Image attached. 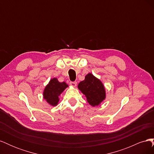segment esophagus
Listing matches in <instances>:
<instances>
[{
    "mask_svg": "<svg viewBox=\"0 0 154 154\" xmlns=\"http://www.w3.org/2000/svg\"><path fill=\"white\" fill-rule=\"evenodd\" d=\"M69 84H70V85H71L72 87H75L77 85V82H70Z\"/></svg>",
    "mask_w": 154,
    "mask_h": 154,
    "instance_id": "obj_1",
    "label": "esophagus"
}]
</instances>
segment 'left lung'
<instances>
[{"label":"left lung","instance_id":"1","mask_svg":"<svg viewBox=\"0 0 154 154\" xmlns=\"http://www.w3.org/2000/svg\"><path fill=\"white\" fill-rule=\"evenodd\" d=\"M78 88L92 106L100 105L106 98V91L103 83L91 72L87 74L84 80L79 83Z\"/></svg>","mask_w":154,"mask_h":154}]
</instances>
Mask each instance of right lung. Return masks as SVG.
<instances>
[{
    "instance_id": "1",
    "label": "right lung",
    "mask_w": 154,
    "mask_h": 154,
    "mask_svg": "<svg viewBox=\"0 0 154 154\" xmlns=\"http://www.w3.org/2000/svg\"><path fill=\"white\" fill-rule=\"evenodd\" d=\"M68 87L66 82H60L57 78L51 79L44 89V99L51 106H57L60 100L59 96Z\"/></svg>"
}]
</instances>
